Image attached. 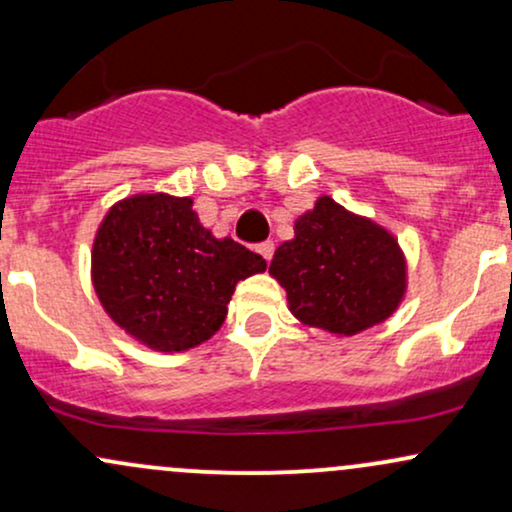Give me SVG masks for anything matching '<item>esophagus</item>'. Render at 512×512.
Segmentation results:
<instances>
[{
  "label": "esophagus",
  "instance_id": "obj_1",
  "mask_svg": "<svg viewBox=\"0 0 512 512\" xmlns=\"http://www.w3.org/2000/svg\"><path fill=\"white\" fill-rule=\"evenodd\" d=\"M257 252H260V255L264 257V260H272V255H274V243H272V240H264V243H260V245H257V248H255Z\"/></svg>",
  "mask_w": 512,
  "mask_h": 512
}]
</instances>
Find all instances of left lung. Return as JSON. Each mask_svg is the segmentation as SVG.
Listing matches in <instances>:
<instances>
[{
    "mask_svg": "<svg viewBox=\"0 0 512 512\" xmlns=\"http://www.w3.org/2000/svg\"><path fill=\"white\" fill-rule=\"evenodd\" d=\"M269 274L286 288L300 324L355 336L386 322L408 291V262L396 236L329 195L295 219Z\"/></svg>",
    "mask_w": 512,
    "mask_h": 512,
    "instance_id": "1",
    "label": "left lung"
}]
</instances>
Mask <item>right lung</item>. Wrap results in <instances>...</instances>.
Returning a JSON list of instances; mask_svg holds the SVG:
<instances>
[{
	"instance_id": "add662e5",
	"label": "right lung",
	"mask_w": 512,
	"mask_h": 512,
	"mask_svg": "<svg viewBox=\"0 0 512 512\" xmlns=\"http://www.w3.org/2000/svg\"><path fill=\"white\" fill-rule=\"evenodd\" d=\"M267 262L214 238L193 197L138 193L104 214L92 240V286L112 322L157 353H183L219 331L236 283Z\"/></svg>"
}]
</instances>
